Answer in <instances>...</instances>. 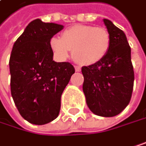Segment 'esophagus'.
<instances>
[{"instance_id": "34e87169", "label": "esophagus", "mask_w": 146, "mask_h": 146, "mask_svg": "<svg viewBox=\"0 0 146 146\" xmlns=\"http://www.w3.org/2000/svg\"><path fill=\"white\" fill-rule=\"evenodd\" d=\"M74 67H75V71L76 72H80L81 71V67L80 66H75Z\"/></svg>"}]
</instances>
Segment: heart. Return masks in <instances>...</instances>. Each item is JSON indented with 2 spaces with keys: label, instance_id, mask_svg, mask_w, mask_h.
<instances>
[{
  "label": "heart",
  "instance_id": "obj_1",
  "mask_svg": "<svg viewBox=\"0 0 146 146\" xmlns=\"http://www.w3.org/2000/svg\"><path fill=\"white\" fill-rule=\"evenodd\" d=\"M50 46L60 59L66 58L70 50L77 63L90 66L106 57L111 46V36L103 27L75 25L66 28L62 33L61 39L52 38Z\"/></svg>",
  "mask_w": 146,
  "mask_h": 146
}]
</instances>
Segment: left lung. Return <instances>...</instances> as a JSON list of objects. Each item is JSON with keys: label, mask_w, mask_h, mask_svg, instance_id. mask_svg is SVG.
<instances>
[{"label": "left lung", "mask_w": 146, "mask_h": 146, "mask_svg": "<svg viewBox=\"0 0 146 146\" xmlns=\"http://www.w3.org/2000/svg\"><path fill=\"white\" fill-rule=\"evenodd\" d=\"M111 46L100 62L82 67L83 92L89 109L98 116L113 117L130 103L134 82L131 47L121 29L104 19Z\"/></svg>", "instance_id": "1"}]
</instances>
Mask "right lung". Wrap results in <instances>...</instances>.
<instances>
[{"label":"right lung","instance_id":"obj_1","mask_svg":"<svg viewBox=\"0 0 146 146\" xmlns=\"http://www.w3.org/2000/svg\"><path fill=\"white\" fill-rule=\"evenodd\" d=\"M62 29V25L36 19L11 52V94L21 117L31 124L45 125L58 117L61 94L75 72L71 63L53 60L50 40Z\"/></svg>","mask_w":146,"mask_h":146}]
</instances>
